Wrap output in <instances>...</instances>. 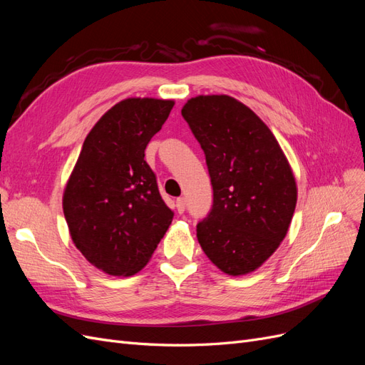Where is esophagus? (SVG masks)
<instances>
[{
  "instance_id": "1",
  "label": "esophagus",
  "mask_w": 365,
  "mask_h": 365,
  "mask_svg": "<svg viewBox=\"0 0 365 365\" xmlns=\"http://www.w3.org/2000/svg\"><path fill=\"white\" fill-rule=\"evenodd\" d=\"M176 210H178L180 215L184 213V210H185V200H184V197H178V200H176Z\"/></svg>"
}]
</instances>
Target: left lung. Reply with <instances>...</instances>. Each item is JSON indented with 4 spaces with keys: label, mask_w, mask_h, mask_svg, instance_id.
I'll return each instance as SVG.
<instances>
[{
    "label": "left lung",
    "mask_w": 365,
    "mask_h": 365,
    "mask_svg": "<svg viewBox=\"0 0 365 365\" xmlns=\"http://www.w3.org/2000/svg\"><path fill=\"white\" fill-rule=\"evenodd\" d=\"M181 114L205 153L213 205L197 242L228 275L256 271L288 233L297 204L291 165L274 134L236 98L197 96Z\"/></svg>",
    "instance_id": "1"
}]
</instances>
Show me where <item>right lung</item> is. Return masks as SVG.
<instances>
[{
  "mask_svg": "<svg viewBox=\"0 0 365 365\" xmlns=\"http://www.w3.org/2000/svg\"><path fill=\"white\" fill-rule=\"evenodd\" d=\"M175 102L130 97L86 135L63 190V215L83 257L109 275H134L172 224L145 149Z\"/></svg>",
  "mask_w": 365,
  "mask_h": 365,
  "instance_id": "right-lung-1",
  "label": "right lung"
}]
</instances>
